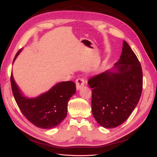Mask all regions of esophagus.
I'll use <instances>...</instances> for the list:
<instances>
[{
    "label": "esophagus",
    "mask_w": 157,
    "mask_h": 157,
    "mask_svg": "<svg viewBox=\"0 0 157 157\" xmlns=\"http://www.w3.org/2000/svg\"><path fill=\"white\" fill-rule=\"evenodd\" d=\"M75 85H76V89L77 90L80 89L83 87L85 85V79L82 78H79L75 81Z\"/></svg>",
    "instance_id": "1"
}]
</instances>
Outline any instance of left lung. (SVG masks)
I'll list each match as a JSON object with an SVG mask.
<instances>
[{
	"label": "left lung",
	"instance_id": "obj_1",
	"mask_svg": "<svg viewBox=\"0 0 157 157\" xmlns=\"http://www.w3.org/2000/svg\"><path fill=\"white\" fill-rule=\"evenodd\" d=\"M114 70L90 78L92 112L104 128L117 127L127 119L137 105L143 88L141 64L127 42L123 41L122 53Z\"/></svg>",
	"mask_w": 157,
	"mask_h": 157
}]
</instances>
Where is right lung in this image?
Returning <instances> with one entry per match:
<instances>
[{
    "mask_svg": "<svg viewBox=\"0 0 157 157\" xmlns=\"http://www.w3.org/2000/svg\"><path fill=\"white\" fill-rule=\"evenodd\" d=\"M21 52V49L17 52L13 61ZM10 82L14 98L23 115L34 125L44 129L55 127L66 118L68 102L76 90L75 84L68 81L57 83L36 98H27L15 83L12 73Z\"/></svg>",
    "mask_w": 157,
    "mask_h": 157,
    "instance_id": "obj_1",
    "label": "right lung"
}]
</instances>
